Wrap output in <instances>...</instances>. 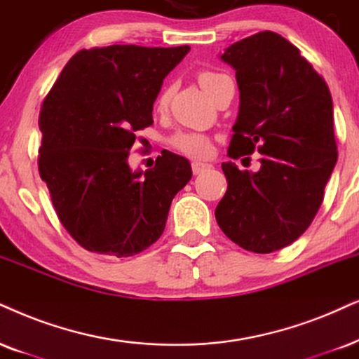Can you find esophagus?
<instances>
[{"mask_svg": "<svg viewBox=\"0 0 359 359\" xmlns=\"http://www.w3.org/2000/svg\"><path fill=\"white\" fill-rule=\"evenodd\" d=\"M208 169H212V164H208V162H202V161H194L192 162V172L195 175L202 174L203 170H208Z\"/></svg>", "mask_w": 359, "mask_h": 359, "instance_id": "obj_1", "label": "esophagus"}]
</instances>
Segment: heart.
<instances>
[{"instance_id":"heart-1","label":"heart","mask_w":359,"mask_h":359,"mask_svg":"<svg viewBox=\"0 0 359 359\" xmlns=\"http://www.w3.org/2000/svg\"><path fill=\"white\" fill-rule=\"evenodd\" d=\"M222 78H225V74L215 71H201L197 74L198 84L202 86L207 94L210 93L213 86L219 83ZM169 99L170 88H164L157 97V109H164L167 104H169ZM170 144L172 147L177 149V151L192 157H203L210 152V140H208L207 135L198 133H177L175 135H172Z\"/></svg>"}]
</instances>
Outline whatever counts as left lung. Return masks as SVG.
<instances>
[{
	"mask_svg": "<svg viewBox=\"0 0 359 359\" xmlns=\"http://www.w3.org/2000/svg\"><path fill=\"white\" fill-rule=\"evenodd\" d=\"M220 59L235 69L240 107L229 156L262 154L258 172L224 162L217 224L245 250L293 243L315 219L337 164L333 101L325 79L283 36L262 31Z\"/></svg>",
	"mask_w": 359,
	"mask_h": 359,
	"instance_id": "1",
	"label": "left lung"
}]
</instances>
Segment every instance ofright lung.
<instances>
[{"mask_svg": "<svg viewBox=\"0 0 359 359\" xmlns=\"http://www.w3.org/2000/svg\"><path fill=\"white\" fill-rule=\"evenodd\" d=\"M190 46L114 44L69 59L39 112V175L59 220L86 250L133 257L156 243L190 162L162 151L152 169L133 170L135 133L154 122L165 76Z\"/></svg>", "mask_w": 359, "mask_h": 359, "instance_id": "add662e5", "label": "right lung"}]
</instances>
